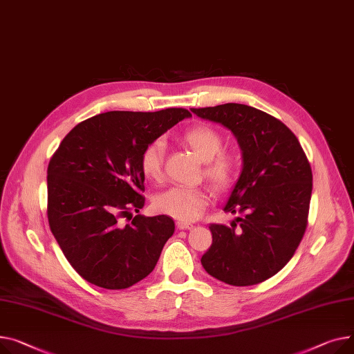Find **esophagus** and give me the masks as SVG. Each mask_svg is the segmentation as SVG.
Segmentation results:
<instances>
[{
	"instance_id": "1",
	"label": "esophagus",
	"mask_w": 354,
	"mask_h": 354,
	"mask_svg": "<svg viewBox=\"0 0 354 354\" xmlns=\"http://www.w3.org/2000/svg\"><path fill=\"white\" fill-rule=\"evenodd\" d=\"M176 225H177L178 230H189V228L193 227L192 223H187V221H177Z\"/></svg>"
}]
</instances>
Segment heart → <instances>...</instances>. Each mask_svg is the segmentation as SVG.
Returning a JSON list of instances; mask_svg holds the SVG:
<instances>
[{"label": "heart", "instance_id": "obj_1", "mask_svg": "<svg viewBox=\"0 0 354 354\" xmlns=\"http://www.w3.org/2000/svg\"><path fill=\"white\" fill-rule=\"evenodd\" d=\"M181 141L193 154L204 161L203 174L217 192L230 189L240 170V158L234 151L223 150V136L210 126H196L187 130ZM142 176L154 183L164 177V142L154 140L145 145L140 156ZM210 197L201 187H171L154 200L156 209L180 221H194L204 213Z\"/></svg>", "mask_w": 354, "mask_h": 354}]
</instances>
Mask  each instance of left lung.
<instances>
[{
  "label": "left lung",
  "instance_id": "8db88e82",
  "mask_svg": "<svg viewBox=\"0 0 354 354\" xmlns=\"http://www.w3.org/2000/svg\"><path fill=\"white\" fill-rule=\"evenodd\" d=\"M192 111L232 130L244 162L224 205L239 217L232 227L210 224L213 243L201 264L227 284H259L280 272L304 236L313 189L310 162L293 131L261 110L227 102Z\"/></svg>",
  "mask_w": 354,
  "mask_h": 354
}]
</instances>
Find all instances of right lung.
I'll return each mask as SVG.
<instances>
[{"label":"right lung","mask_w":354,"mask_h":354,"mask_svg":"<svg viewBox=\"0 0 354 354\" xmlns=\"http://www.w3.org/2000/svg\"><path fill=\"white\" fill-rule=\"evenodd\" d=\"M185 109L109 111L81 121L64 137L47 170V217L75 272L109 290L147 277L173 233L167 216L144 207L140 156L145 145L185 117ZM121 218L132 223L122 225Z\"/></svg>","instance_id":"add662e5"}]
</instances>
